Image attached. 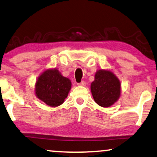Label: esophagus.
<instances>
[{
	"label": "esophagus",
	"mask_w": 157,
	"mask_h": 157,
	"mask_svg": "<svg viewBox=\"0 0 157 157\" xmlns=\"http://www.w3.org/2000/svg\"><path fill=\"white\" fill-rule=\"evenodd\" d=\"M78 85L79 86H85L86 85V82L85 81H82L80 83H78Z\"/></svg>",
	"instance_id": "1"
}]
</instances>
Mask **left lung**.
<instances>
[{"label": "left lung", "instance_id": "8db88e82", "mask_svg": "<svg viewBox=\"0 0 157 157\" xmlns=\"http://www.w3.org/2000/svg\"><path fill=\"white\" fill-rule=\"evenodd\" d=\"M90 89L94 101L102 107L113 105L120 98V81L111 70H98Z\"/></svg>", "mask_w": 157, "mask_h": 157}]
</instances>
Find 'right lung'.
<instances>
[{
    "label": "right lung",
    "mask_w": 157,
    "mask_h": 157,
    "mask_svg": "<svg viewBox=\"0 0 157 157\" xmlns=\"http://www.w3.org/2000/svg\"><path fill=\"white\" fill-rule=\"evenodd\" d=\"M72 87L69 78L63 76L56 68L42 72L35 86V95L50 107L61 105L67 98Z\"/></svg>",
    "instance_id": "right-lung-1"
}]
</instances>
